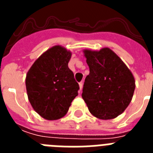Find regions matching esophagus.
Wrapping results in <instances>:
<instances>
[{"instance_id": "obj_1", "label": "esophagus", "mask_w": 153, "mask_h": 153, "mask_svg": "<svg viewBox=\"0 0 153 153\" xmlns=\"http://www.w3.org/2000/svg\"><path fill=\"white\" fill-rule=\"evenodd\" d=\"M79 92L80 93L81 90H82V89H83V83L81 82V83H79Z\"/></svg>"}]
</instances>
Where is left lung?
Here are the masks:
<instances>
[{"label":"left lung","instance_id":"left-lung-1","mask_svg":"<svg viewBox=\"0 0 153 153\" xmlns=\"http://www.w3.org/2000/svg\"><path fill=\"white\" fill-rule=\"evenodd\" d=\"M90 74L86 76L82 97L89 111L100 120L122 114L132 99L136 81L126 65L109 47L100 51L83 50Z\"/></svg>","mask_w":153,"mask_h":153}]
</instances>
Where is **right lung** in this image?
Segmentation results:
<instances>
[{"instance_id": "add662e5", "label": "right lung", "mask_w": 153, "mask_h": 153, "mask_svg": "<svg viewBox=\"0 0 153 153\" xmlns=\"http://www.w3.org/2000/svg\"><path fill=\"white\" fill-rule=\"evenodd\" d=\"M71 56L72 52L65 47L53 46L43 53L27 73L29 102L45 120H56L64 117L78 95L79 84L68 67Z\"/></svg>"}]
</instances>
